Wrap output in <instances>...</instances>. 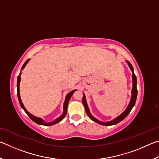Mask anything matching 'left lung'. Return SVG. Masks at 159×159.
Masks as SVG:
<instances>
[{
	"label": "left lung",
	"instance_id": "left-lung-1",
	"mask_svg": "<svg viewBox=\"0 0 159 159\" xmlns=\"http://www.w3.org/2000/svg\"><path fill=\"white\" fill-rule=\"evenodd\" d=\"M127 62L128 64V66H130V69L132 70V71H133V89H132V97H131V99H130V103H129V105L128 106L127 109L125 110V111L123 113V114H120L119 116H118L117 118H116L115 119H114L111 121H109V122H101L98 120V119H96L95 118H94L92 115L90 114V111H89V109H88V104H87V102H86V99H85V95L83 94V99H82V101H83V105L85 107V111H86V114L88 116V117H89L91 120H93V121H95L96 123H99V124L102 125H115V124H117L118 123H119L123 120L124 118L127 116L128 115L129 113L130 112V111L133 109V107L134 106V104H135V102H136V99H137V95H138V90H137V78L136 76L134 75V72H133V67L132 66V64L129 62V61H127Z\"/></svg>",
	"mask_w": 159,
	"mask_h": 159
}]
</instances>
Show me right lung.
Returning <instances> with one entry per match:
<instances>
[{"label":"right lung","mask_w":159,"mask_h":159,"mask_svg":"<svg viewBox=\"0 0 159 159\" xmlns=\"http://www.w3.org/2000/svg\"><path fill=\"white\" fill-rule=\"evenodd\" d=\"M29 61V60H26L25 61V63L24 64V65L22 66V67H21V69H23L24 68H25V66L26 65V64L28 63V61ZM21 74H20V75ZM20 80H21V76H18L17 77V97H18V99H19V102H20V105L21 107V108H22L24 109V111H25L26 112V114H27L29 117H30L31 119L33 120V121H34L35 123H36L37 124L39 125H47V126H49V125H55L56 124V123H59L60 121H61V120L63 119V118L65 117V116L66 115V111H67V106H68V103L69 102V99L70 98H71V97L72 96V95H73L74 93L76 91V90H72L71 92H70L68 95H66V99H65V102H64V112L62 115L61 116L59 117L58 118H57V119L54 120V121L52 122H50V123H45L44 122L43 120L41 118H38V117H36L34 116H33L32 114H31L30 113H29L27 111H26V109H25V107H24L22 102H21V98H20Z\"/></svg>","instance_id":"obj_1"}]
</instances>
